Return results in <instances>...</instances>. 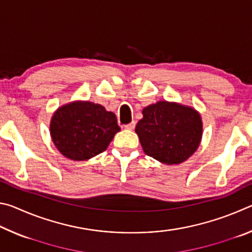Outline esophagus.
Instances as JSON below:
<instances>
[{
	"label": "esophagus",
	"instance_id": "34e87169",
	"mask_svg": "<svg viewBox=\"0 0 252 252\" xmlns=\"http://www.w3.org/2000/svg\"><path fill=\"white\" fill-rule=\"evenodd\" d=\"M134 126H135V122L134 121H132V122H130L129 125H126L125 127L126 130H133L134 129Z\"/></svg>",
	"mask_w": 252,
	"mask_h": 252
}]
</instances>
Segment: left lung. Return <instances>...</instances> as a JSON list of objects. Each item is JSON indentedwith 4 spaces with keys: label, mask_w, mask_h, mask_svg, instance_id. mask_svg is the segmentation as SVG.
<instances>
[{
    "label": "left lung",
    "mask_w": 252,
    "mask_h": 252,
    "mask_svg": "<svg viewBox=\"0 0 252 252\" xmlns=\"http://www.w3.org/2000/svg\"><path fill=\"white\" fill-rule=\"evenodd\" d=\"M135 126L146 155L161 163L179 164L197 151L202 139L201 116L192 106L158 101L142 110Z\"/></svg>",
    "instance_id": "1"
}]
</instances>
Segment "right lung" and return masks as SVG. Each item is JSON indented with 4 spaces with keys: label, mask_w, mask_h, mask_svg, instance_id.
<instances>
[{
    "label": "right lung",
    "mask_w": 252,
    "mask_h": 252,
    "mask_svg": "<svg viewBox=\"0 0 252 252\" xmlns=\"http://www.w3.org/2000/svg\"><path fill=\"white\" fill-rule=\"evenodd\" d=\"M117 117L101 104L73 101L60 106L51 118V139L61 155L85 161L106 150L120 131Z\"/></svg>",
    "instance_id": "right-lung-1"
}]
</instances>
